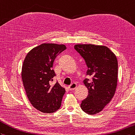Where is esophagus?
<instances>
[{
    "label": "esophagus",
    "instance_id": "esophagus-1",
    "mask_svg": "<svg viewBox=\"0 0 135 135\" xmlns=\"http://www.w3.org/2000/svg\"><path fill=\"white\" fill-rule=\"evenodd\" d=\"M76 86H77V84L76 83H72L71 85L69 86L68 87V88L69 89V90H74L76 88Z\"/></svg>",
    "mask_w": 135,
    "mask_h": 135
}]
</instances>
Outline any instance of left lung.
Listing matches in <instances>:
<instances>
[{
    "mask_svg": "<svg viewBox=\"0 0 135 135\" xmlns=\"http://www.w3.org/2000/svg\"><path fill=\"white\" fill-rule=\"evenodd\" d=\"M76 51L84 59L88 70L87 75L93 77L83 82L89 90L87 97L80 107L89 114L101 112L113 97L117 85L118 61L116 56L107 46L94 44H76Z\"/></svg>",
    "mask_w": 135,
    "mask_h": 135,
    "instance_id": "obj_1",
    "label": "left lung"
}]
</instances>
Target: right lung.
Returning <instances> with one entry per match:
<instances>
[{"instance_id":"1","label":"right lung","mask_w":135,"mask_h":135,"mask_svg":"<svg viewBox=\"0 0 135 135\" xmlns=\"http://www.w3.org/2000/svg\"><path fill=\"white\" fill-rule=\"evenodd\" d=\"M66 49L64 44L44 43L27 53L22 67V79L30 103L44 113H51L60 108L64 87L57 82L51 84L56 76L52 70L55 58Z\"/></svg>"}]
</instances>
